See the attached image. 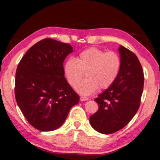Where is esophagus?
I'll return each instance as SVG.
<instances>
[{
    "label": "esophagus",
    "instance_id": "esophagus-1",
    "mask_svg": "<svg viewBox=\"0 0 160 160\" xmlns=\"http://www.w3.org/2000/svg\"><path fill=\"white\" fill-rule=\"evenodd\" d=\"M80 99L81 101H88L89 98H87V97H84V96H81Z\"/></svg>",
    "mask_w": 160,
    "mask_h": 160
}]
</instances>
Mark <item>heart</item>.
Listing matches in <instances>:
<instances>
[{"instance_id":"obj_1","label":"heart","mask_w":160,"mask_h":160,"mask_svg":"<svg viewBox=\"0 0 160 160\" xmlns=\"http://www.w3.org/2000/svg\"><path fill=\"white\" fill-rule=\"evenodd\" d=\"M121 67V59L117 52H105L95 47L87 48L78 55L76 60L68 59L64 64L68 82L76 87L85 74L87 79L76 87L78 93L89 95L98 89L110 87L117 80Z\"/></svg>"}]
</instances>
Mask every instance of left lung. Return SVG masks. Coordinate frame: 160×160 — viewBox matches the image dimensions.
<instances>
[{
	"label": "left lung",
	"instance_id": "left-lung-1",
	"mask_svg": "<svg viewBox=\"0 0 160 160\" xmlns=\"http://www.w3.org/2000/svg\"><path fill=\"white\" fill-rule=\"evenodd\" d=\"M121 67L117 80L94 101L99 109L89 117L91 126L100 133L112 134L123 128L138 111L144 83L137 55L120 46Z\"/></svg>",
	"mask_w": 160,
	"mask_h": 160
}]
</instances>
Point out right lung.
<instances>
[{
    "instance_id": "right-lung-1",
    "label": "right lung",
    "mask_w": 160,
    "mask_h": 160,
    "mask_svg": "<svg viewBox=\"0 0 160 160\" xmlns=\"http://www.w3.org/2000/svg\"><path fill=\"white\" fill-rule=\"evenodd\" d=\"M73 52L68 43L47 38L26 52L18 64L15 98L31 126L52 131L64 123L80 97L64 77L63 62Z\"/></svg>"
}]
</instances>
